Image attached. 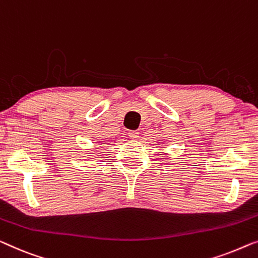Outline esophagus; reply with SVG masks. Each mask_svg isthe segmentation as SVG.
<instances>
[{"mask_svg":"<svg viewBox=\"0 0 258 258\" xmlns=\"http://www.w3.org/2000/svg\"><path fill=\"white\" fill-rule=\"evenodd\" d=\"M129 137L133 138V140H136V138H138V132H136V130H132V132H129Z\"/></svg>","mask_w":258,"mask_h":258,"instance_id":"obj_1","label":"esophagus"}]
</instances>
